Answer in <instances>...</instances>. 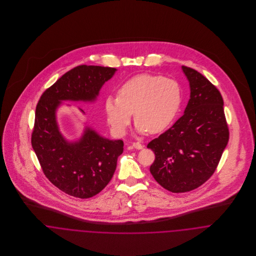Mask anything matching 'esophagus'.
<instances>
[{
    "instance_id": "1",
    "label": "esophagus",
    "mask_w": 256,
    "mask_h": 256,
    "mask_svg": "<svg viewBox=\"0 0 256 256\" xmlns=\"http://www.w3.org/2000/svg\"><path fill=\"white\" fill-rule=\"evenodd\" d=\"M132 146H133V148H137V150H142V148H143V145H142L141 143H139V142H135V143H133V144H132Z\"/></svg>"
}]
</instances>
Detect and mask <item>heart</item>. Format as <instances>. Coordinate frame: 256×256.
<instances>
[{
  "label": "heart",
  "mask_w": 256,
  "mask_h": 256,
  "mask_svg": "<svg viewBox=\"0 0 256 256\" xmlns=\"http://www.w3.org/2000/svg\"><path fill=\"white\" fill-rule=\"evenodd\" d=\"M182 102V88L176 80L140 74L124 82L117 90V96L106 98L104 110L111 129L119 136L126 133L133 111L136 131L156 134L170 125Z\"/></svg>",
  "instance_id": "obj_1"
}]
</instances>
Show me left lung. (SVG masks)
I'll use <instances>...</instances> for the list:
<instances>
[{"mask_svg":"<svg viewBox=\"0 0 256 256\" xmlns=\"http://www.w3.org/2000/svg\"><path fill=\"white\" fill-rule=\"evenodd\" d=\"M190 84V100L182 116L152 140L156 158L150 172L174 193L194 190L215 172L230 138L219 90L202 74L182 66Z\"/></svg>","mask_w":256,"mask_h":256,"instance_id":"obj_1","label":"left lung"}]
</instances>
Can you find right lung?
<instances>
[{
  "instance_id": "obj_1",
  "label": "right lung",
  "mask_w": 256,
  "mask_h": 256,
  "mask_svg": "<svg viewBox=\"0 0 256 256\" xmlns=\"http://www.w3.org/2000/svg\"><path fill=\"white\" fill-rule=\"evenodd\" d=\"M115 71L76 66L48 88L37 102L32 145L42 172L53 185L76 198H90L110 183L124 144L102 138L88 127L78 141L68 142L59 131L56 110L61 100H94Z\"/></svg>"
}]
</instances>
